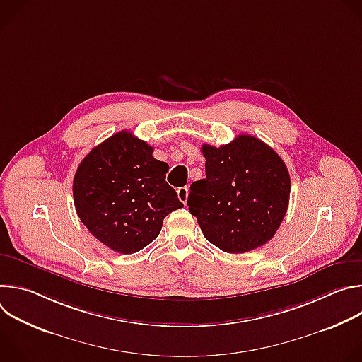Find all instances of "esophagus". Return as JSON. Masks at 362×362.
<instances>
[{
  "label": "esophagus",
  "mask_w": 362,
  "mask_h": 362,
  "mask_svg": "<svg viewBox=\"0 0 362 362\" xmlns=\"http://www.w3.org/2000/svg\"><path fill=\"white\" fill-rule=\"evenodd\" d=\"M187 196H189V189L185 186V187H179L177 189V197L182 203H186L187 202Z\"/></svg>",
  "instance_id": "34e87169"
}]
</instances>
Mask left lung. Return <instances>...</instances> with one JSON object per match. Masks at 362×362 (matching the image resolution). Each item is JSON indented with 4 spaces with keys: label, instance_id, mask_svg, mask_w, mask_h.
I'll return each mask as SVG.
<instances>
[{
    "label": "left lung",
    "instance_id": "1",
    "mask_svg": "<svg viewBox=\"0 0 362 362\" xmlns=\"http://www.w3.org/2000/svg\"><path fill=\"white\" fill-rule=\"evenodd\" d=\"M206 177L190 185L189 211L211 243L228 253L265 245L288 211L291 179L279 154L240 134L229 144H203Z\"/></svg>",
    "mask_w": 362,
    "mask_h": 362
}]
</instances>
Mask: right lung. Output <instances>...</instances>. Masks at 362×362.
Returning a JSON list of instances; mask_svg holds the SVG:
<instances>
[{
	"instance_id": "1",
	"label": "right lung",
	"mask_w": 362,
	"mask_h": 362,
	"mask_svg": "<svg viewBox=\"0 0 362 362\" xmlns=\"http://www.w3.org/2000/svg\"><path fill=\"white\" fill-rule=\"evenodd\" d=\"M169 165L130 132L95 146L73 180L77 215L88 232L119 253H134L156 239L163 219L183 208L166 183Z\"/></svg>"
}]
</instances>
